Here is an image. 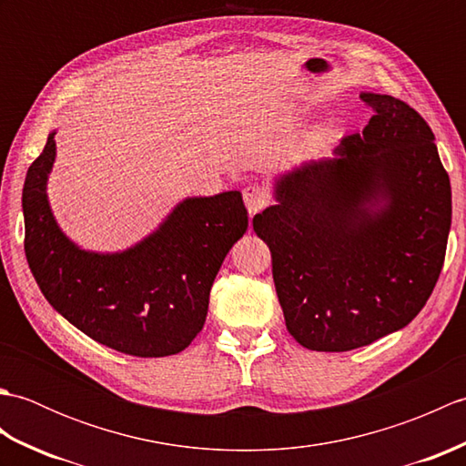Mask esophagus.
Returning <instances> with one entry per match:
<instances>
[{
    "mask_svg": "<svg viewBox=\"0 0 466 466\" xmlns=\"http://www.w3.org/2000/svg\"><path fill=\"white\" fill-rule=\"evenodd\" d=\"M244 202H246V208H248V212L256 214V212H260V210H264L266 206H268L270 196H268V192L264 190V187L250 184V186L244 187Z\"/></svg>",
    "mask_w": 466,
    "mask_h": 466,
    "instance_id": "esophagus-1",
    "label": "esophagus"
}]
</instances>
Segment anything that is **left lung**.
<instances>
[{
  "instance_id": "obj_1",
  "label": "left lung",
  "mask_w": 466,
  "mask_h": 466,
  "mask_svg": "<svg viewBox=\"0 0 466 466\" xmlns=\"http://www.w3.org/2000/svg\"><path fill=\"white\" fill-rule=\"evenodd\" d=\"M360 100L374 110L362 134L282 176L279 204L252 220L286 329L319 352L404 329L434 290L451 230V180L429 124L392 96Z\"/></svg>"
}]
</instances>
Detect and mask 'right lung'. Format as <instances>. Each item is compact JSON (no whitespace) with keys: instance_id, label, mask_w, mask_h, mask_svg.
Returning <instances> with one entry per match:
<instances>
[{"instance_id":"obj_1","label":"right lung","mask_w":466,"mask_h":466,"mask_svg":"<svg viewBox=\"0 0 466 466\" xmlns=\"http://www.w3.org/2000/svg\"><path fill=\"white\" fill-rule=\"evenodd\" d=\"M54 132L29 166L22 206L25 258L47 302L110 349L157 359L182 352L202 330L228 250L248 230L240 192L187 198L134 248L84 252L59 230L46 196Z\"/></svg>"}]
</instances>
